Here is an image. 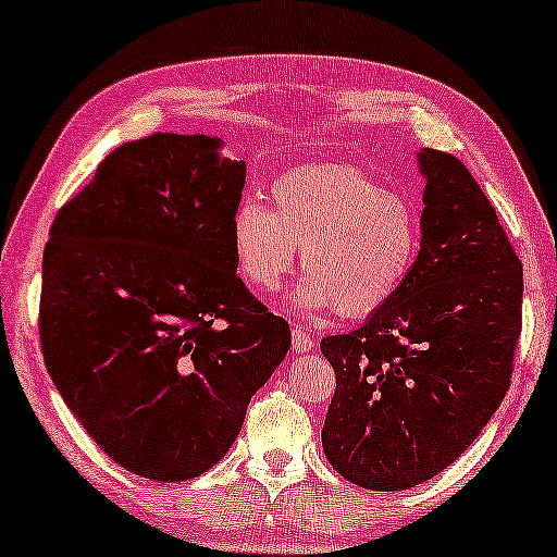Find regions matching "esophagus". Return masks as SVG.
<instances>
[{
  "mask_svg": "<svg viewBox=\"0 0 557 557\" xmlns=\"http://www.w3.org/2000/svg\"><path fill=\"white\" fill-rule=\"evenodd\" d=\"M317 347V339L311 337L309 332H304L301 326H294V349L296 352H311V349Z\"/></svg>",
  "mask_w": 557,
  "mask_h": 557,
  "instance_id": "esophagus-1",
  "label": "esophagus"
}]
</instances>
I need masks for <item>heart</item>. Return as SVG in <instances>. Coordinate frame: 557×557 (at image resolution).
Masks as SVG:
<instances>
[{"label": "heart", "instance_id": "obj_1", "mask_svg": "<svg viewBox=\"0 0 557 557\" xmlns=\"http://www.w3.org/2000/svg\"><path fill=\"white\" fill-rule=\"evenodd\" d=\"M233 258L258 292H276L296 265L307 278L294 311L370 317L387 307L416 269L421 215L355 166H304L271 185V208L243 197L231 218Z\"/></svg>", "mask_w": 557, "mask_h": 557}]
</instances>
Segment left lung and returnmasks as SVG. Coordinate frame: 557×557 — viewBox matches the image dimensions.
Returning <instances> with one entry per match:
<instances>
[{"label":"left lung","mask_w":557,"mask_h":557,"mask_svg":"<svg viewBox=\"0 0 557 557\" xmlns=\"http://www.w3.org/2000/svg\"><path fill=\"white\" fill-rule=\"evenodd\" d=\"M421 253L398 296L322 339L337 375L326 461L357 486L400 492L459 459L497 413L522 330V263L459 159L418 151Z\"/></svg>","instance_id":"left-lung-1"}]
</instances>
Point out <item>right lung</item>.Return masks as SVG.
<instances>
[{
	"mask_svg": "<svg viewBox=\"0 0 557 557\" xmlns=\"http://www.w3.org/2000/svg\"><path fill=\"white\" fill-rule=\"evenodd\" d=\"M220 149L208 134L113 149L58 212L42 256L52 383L88 436L151 482L215 467L292 347L235 273L246 162Z\"/></svg>",
	"mask_w": 557,
	"mask_h": 557,
	"instance_id": "right-lung-1",
	"label": "right lung"
}]
</instances>
